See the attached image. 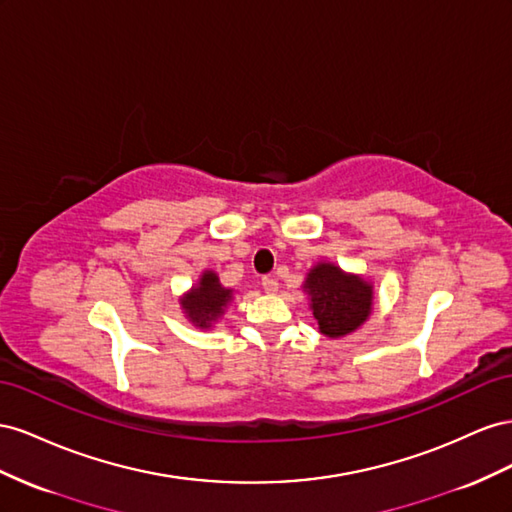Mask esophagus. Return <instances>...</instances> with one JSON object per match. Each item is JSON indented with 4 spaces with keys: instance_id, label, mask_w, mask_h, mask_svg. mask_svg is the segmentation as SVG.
<instances>
[{
    "instance_id": "34e87169",
    "label": "esophagus",
    "mask_w": 512,
    "mask_h": 512,
    "mask_svg": "<svg viewBox=\"0 0 512 512\" xmlns=\"http://www.w3.org/2000/svg\"><path fill=\"white\" fill-rule=\"evenodd\" d=\"M261 287H264L266 294H276V291H279V281L272 279V276H264V279H261Z\"/></svg>"
}]
</instances>
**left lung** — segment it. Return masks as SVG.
Masks as SVG:
<instances>
[{
    "instance_id": "obj_1",
    "label": "left lung",
    "mask_w": 512,
    "mask_h": 512,
    "mask_svg": "<svg viewBox=\"0 0 512 512\" xmlns=\"http://www.w3.org/2000/svg\"><path fill=\"white\" fill-rule=\"evenodd\" d=\"M319 332L341 339L358 330L373 313L375 289L367 276L347 272L334 261H317L302 283Z\"/></svg>"
}]
</instances>
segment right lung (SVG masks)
I'll use <instances>...</instances> for the list:
<instances>
[{"mask_svg": "<svg viewBox=\"0 0 512 512\" xmlns=\"http://www.w3.org/2000/svg\"><path fill=\"white\" fill-rule=\"evenodd\" d=\"M233 294L236 291L223 287L214 270H203L197 283L180 296V309L195 328L210 330L225 315Z\"/></svg>", "mask_w": 512, "mask_h": 512, "instance_id": "1", "label": "right lung"}]
</instances>
